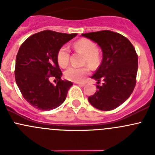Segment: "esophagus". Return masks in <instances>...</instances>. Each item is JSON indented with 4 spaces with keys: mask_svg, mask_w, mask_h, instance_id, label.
<instances>
[{
    "mask_svg": "<svg viewBox=\"0 0 155 155\" xmlns=\"http://www.w3.org/2000/svg\"><path fill=\"white\" fill-rule=\"evenodd\" d=\"M76 84H77V85H79L80 87L85 86V84L83 83V82H76Z\"/></svg>",
    "mask_w": 155,
    "mask_h": 155,
    "instance_id": "obj_1",
    "label": "esophagus"
}]
</instances>
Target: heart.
<instances>
[{"label": "heart", "instance_id": "heart-1", "mask_svg": "<svg viewBox=\"0 0 155 155\" xmlns=\"http://www.w3.org/2000/svg\"><path fill=\"white\" fill-rule=\"evenodd\" d=\"M73 48L84 54V64H87L92 68H96L101 61V57L97 51L96 44L87 39H80L75 42ZM70 50L68 46H64L59 48L57 54V61L58 64L65 68L69 64ZM90 68L87 66L82 68L70 67L64 72V76L67 79L73 82H82L84 78L89 74Z\"/></svg>", "mask_w": 155, "mask_h": 155}]
</instances>
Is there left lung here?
Instances as JSON below:
<instances>
[{"instance_id": "8db88e82", "label": "left lung", "mask_w": 155, "mask_h": 155, "mask_svg": "<svg viewBox=\"0 0 155 155\" xmlns=\"http://www.w3.org/2000/svg\"><path fill=\"white\" fill-rule=\"evenodd\" d=\"M82 36L97 43L103 53L102 62L91 78L97 84L104 82L89 97V103L100 110H112L129 98L136 85L138 56L135 48L125 37L107 30Z\"/></svg>"}]
</instances>
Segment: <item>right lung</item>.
I'll list each match as a JSON object with an SVG mask.
<instances>
[{
  "label": "right lung",
  "instance_id": "add662e5",
  "mask_svg": "<svg viewBox=\"0 0 155 155\" xmlns=\"http://www.w3.org/2000/svg\"><path fill=\"white\" fill-rule=\"evenodd\" d=\"M77 35L43 31L21 44L15 59V79L23 97L36 109L51 110L64 102L70 81L62 80L57 61L59 48ZM54 76L57 85L49 82Z\"/></svg>",
  "mask_w": 155,
  "mask_h": 155
}]
</instances>
